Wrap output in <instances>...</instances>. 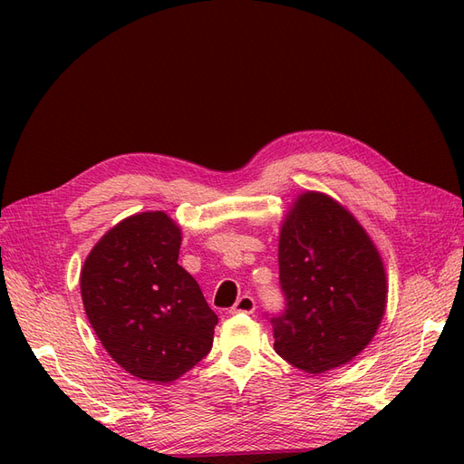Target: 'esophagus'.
Segmentation results:
<instances>
[{
	"instance_id": "esophagus-1",
	"label": "esophagus",
	"mask_w": 464,
	"mask_h": 464,
	"mask_svg": "<svg viewBox=\"0 0 464 464\" xmlns=\"http://www.w3.org/2000/svg\"><path fill=\"white\" fill-rule=\"evenodd\" d=\"M256 312V300L251 296H240L236 304L230 307V314H254Z\"/></svg>"
}]
</instances>
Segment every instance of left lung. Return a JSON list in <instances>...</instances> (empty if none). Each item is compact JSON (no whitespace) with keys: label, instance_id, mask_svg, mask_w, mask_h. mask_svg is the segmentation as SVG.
Masks as SVG:
<instances>
[{"label":"left lung","instance_id":"8db88e82","mask_svg":"<svg viewBox=\"0 0 464 464\" xmlns=\"http://www.w3.org/2000/svg\"><path fill=\"white\" fill-rule=\"evenodd\" d=\"M285 310L265 314L275 350L292 366L323 373L360 354L385 314L382 257L358 220L323 193L300 195L278 240Z\"/></svg>","mask_w":464,"mask_h":464}]
</instances>
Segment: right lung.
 Instances as JSON below:
<instances>
[{
    "label": "right lung",
    "mask_w": 464,
    "mask_h": 464,
    "mask_svg": "<svg viewBox=\"0 0 464 464\" xmlns=\"http://www.w3.org/2000/svg\"><path fill=\"white\" fill-rule=\"evenodd\" d=\"M181 232L162 210L102 236L81 271V296L106 353L131 375L170 383L213 346L217 314L184 266Z\"/></svg>",
    "instance_id": "add662e5"
}]
</instances>
